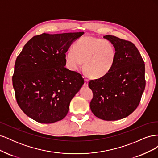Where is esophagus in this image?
<instances>
[{"instance_id":"1","label":"esophagus","mask_w":158,"mask_h":158,"mask_svg":"<svg viewBox=\"0 0 158 158\" xmlns=\"http://www.w3.org/2000/svg\"><path fill=\"white\" fill-rule=\"evenodd\" d=\"M84 86H88V79H85L84 80Z\"/></svg>"}]
</instances>
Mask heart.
<instances>
[{
  "label": "heart",
  "instance_id": "1",
  "mask_svg": "<svg viewBox=\"0 0 158 158\" xmlns=\"http://www.w3.org/2000/svg\"><path fill=\"white\" fill-rule=\"evenodd\" d=\"M116 51L109 41L85 36L76 41L73 50L65 54L66 65L72 70H77L84 63L85 73L94 78H101L108 74L114 63Z\"/></svg>",
  "mask_w": 158,
  "mask_h": 158
}]
</instances>
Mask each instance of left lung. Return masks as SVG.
<instances>
[{
    "label": "left lung",
    "instance_id": "left-lung-1",
    "mask_svg": "<svg viewBox=\"0 0 158 158\" xmlns=\"http://www.w3.org/2000/svg\"><path fill=\"white\" fill-rule=\"evenodd\" d=\"M103 37L113 45L116 58L108 74L89 81L93 92L89 107L99 118L116 121L128 116L139 105L146 85L145 64L132 42L111 35Z\"/></svg>",
    "mask_w": 158,
    "mask_h": 158
}]
</instances>
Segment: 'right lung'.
Here are the masks:
<instances>
[{
    "label": "right lung",
    "instance_id": "add662e5",
    "mask_svg": "<svg viewBox=\"0 0 158 158\" xmlns=\"http://www.w3.org/2000/svg\"><path fill=\"white\" fill-rule=\"evenodd\" d=\"M84 32L42 33L28 41L17 56L12 84L26 115L53 123L68 113L70 101L84 83L82 74L65 68V54Z\"/></svg>",
    "mask_w": 158,
    "mask_h": 158
}]
</instances>
